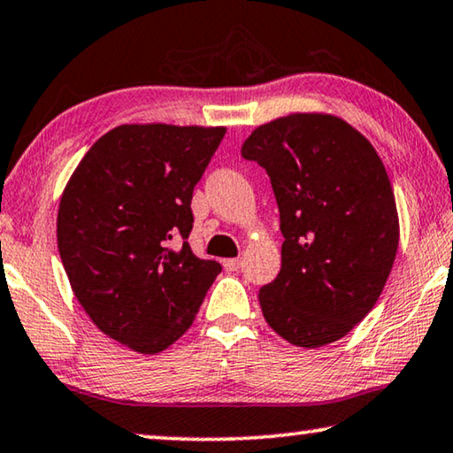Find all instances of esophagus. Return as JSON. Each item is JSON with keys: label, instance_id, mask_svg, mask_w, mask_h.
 I'll return each instance as SVG.
<instances>
[{"label": "esophagus", "instance_id": "1", "mask_svg": "<svg viewBox=\"0 0 453 453\" xmlns=\"http://www.w3.org/2000/svg\"><path fill=\"white\" fill-rule=\"evenodd\" d=\"M224 268L229 272H238L242 268V257H229V260H224Z\"/></svg>", "mask_w": 453, "mask_h": 453}]
</instances>
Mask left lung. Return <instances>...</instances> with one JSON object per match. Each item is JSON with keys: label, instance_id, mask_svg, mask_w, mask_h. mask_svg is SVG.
<instances>
[{"label": "left lung", "instance_id": "obj_1", "mask_svg": "<svg viewBox=\"0 0 453 453\" xmlns=\"http://www.w3.org/2000/svg\"><path fill=\"white\" fill-rule=\"evenodd\" d=\"M242 157L274 189L282 268L260 288L268 325L296 347L349 334L377 304L399 246V215L371 142L334 114L294 112L257 127Z\"/></svg>", "mask_w": 453, "mask_h": 453}]
</instances>
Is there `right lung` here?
<instances>
[{"label":"right lung","instance_id":"obj_1","mask_svg":"<svg viewBox=\"0 0 453 453\" xmlns=\"http://www.w3.org/2000/svg\"><path fill=\"white\" fill-rule=\"evenodd\" d=\"M226 127L120 125L88 149L58 207V252L90 320L142 355L196 320L221 265L188 238L193 188Z\"/></svg>","mask_w":453,"mask_h":453}]
</instances>
